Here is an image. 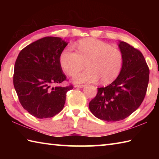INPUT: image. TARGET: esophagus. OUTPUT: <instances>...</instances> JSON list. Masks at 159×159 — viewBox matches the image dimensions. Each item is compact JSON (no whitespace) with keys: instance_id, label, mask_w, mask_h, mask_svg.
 <instances>
[{"instance_id":"esophagus-1","label":"esophagus","mask_w":159,"mask_h":159,"mask_svg":"<svg viewBox=\"0 0 159 159\" xmlns=\"http://www.w3.org/2000/svg\"><path fill=\"white\" fill-rule=\"evenodd\" d=\"M85 85H76V87H77V88H83V87H85Z\"/></svg>"}]
</instances>
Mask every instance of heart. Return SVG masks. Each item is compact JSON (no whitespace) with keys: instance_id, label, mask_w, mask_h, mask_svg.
<instances>
[{"instance_id":"1","label":"heart","mask_w":159,"mask_h":159,"mask_svg":"<svg viewBox=\"0 0 159 159\" xmlns=\"http://www.w3.org/2000/svg\"><path fill=\"white\" fill-rule=\"evenodd\" d=\"M122 51L100 40H81L76 52L64 49L60 56V64L64 71L74 76L84 68L88 69L74 78L76 83H93L100 80L102 84H109L119 76L123 65Z\"/></svg>"}]
</instances>
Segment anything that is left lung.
Instances as JSON below:
<instances>
[{
  "instance_id": "left-lung-1",
  "label": "left lung",
  "mask_w": 159,
  "mask_h": 159,
  "mask_svg": "<svg viewBox=\"0 0 159 159\" xmlns=\"http://www.w3.org/2000/svg\"><path fill=\"white\" fill-rule=\"evenodd\" d=\"M118 46L124 56L119 76L107 87L98 88L89 103L92 114L106 121H118L133 114L143 102L149 83V69L142 53L123 41Z\"/></svg>"
}]
</instances>
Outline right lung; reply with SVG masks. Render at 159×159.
I'll use <instances>...</instances> for the list:
<instances>
[{
	"instance_id": "obj_1",
	"label": "right lung",
	"mask_w": 159,
	"mask_h": 159,
	"mask_svg": "<svg viewBox=\"0 0 159 159\" xmlns=\"http://www.w3.org/2000/svg\"><path fill=\"white\" fill-rule=\"evenodd\" d=\"M68 43L48 36L21 50L15 64L13 84L23 108L38 118L53 117L64 108L66 94L74 86L66 80L60 56Z\"/></svg>"
}]
</instances>
